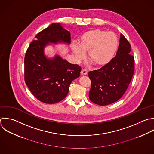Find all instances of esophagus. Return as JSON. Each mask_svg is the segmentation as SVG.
Listing matches in <instances>:
<instances>
[{
	"instance_id": "1",
	"label": "esophagus",
	"mask_w": 154,
	"mask_h": 154,
	"mask_svg": "<svg viewBox=\"0 0 154 154\" xmlns=\"http://www.w3.org/2000/svg\"><path fill=\"white\" fill-rule=\"evenodd\" d=\"M87 74V71L86 70H84V69L81 70V75H86Z\"/></svg>"
}]
</instances>
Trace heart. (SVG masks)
<instances>
[{"label": "heart", "instance_id": "obj_1", "mask_svg": "<svg viewBox=\"0 0 154 154\" xmlns=\"http://www.w3.org/2000/svg\"><path fill=\"white\" fill-rule=\"evenodd\" d=\"M118 47L119 40L114 33L96 29L83 33L79 45L74 43L72 51L78 61L83 60L88 52V59L96 67H102L112 60Z\"/></svg>", "mask_w": 154, "mask_h": 154}]
</instances>
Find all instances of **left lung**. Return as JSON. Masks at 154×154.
Wrapping results in <instances>:
<instances>
[{"instance_id":"1","label":"left lung","mask_w":154,"mask_h":154,"mask_svg":"<svg viewBox=\"0 0 154 154\" xmlns=\"http://www.w3.org/2000/svg\"><path fill=\"white\" fill-rule=\"evenodd\" d=\"M131 51L130 43L120 34L116 57L107 65L88 73L91 83L89 99L92 102L107 105L125 94L134 72V57Z\"/></svg>"}]
</instances>
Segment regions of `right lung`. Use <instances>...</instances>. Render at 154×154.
Masks as SVG:
<instances>
[{
	"label": "right lung",
	"instance_id": "add662e5",
	"mask_svg": "<svg viewBox=\"0 0 154 154\" xmlns=\"http://www.w3.org/2000/svg\"><path fill=\"white\" fill-rule=\"evenodd\" d=\"M70 32L54 23L35 36L25 57V81L32 94L40 101L53 104L67 95L71 82L79 77L81 68L58 55L47 58L44 48L48 43H70Z\"/></svg>",
	"mask_w": 154,
	"mask_h": 154
}]
</instances>
